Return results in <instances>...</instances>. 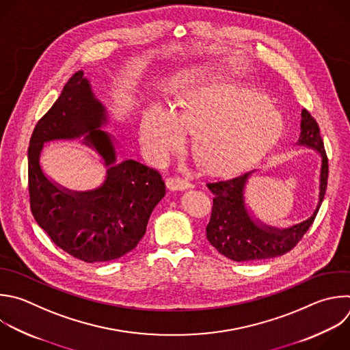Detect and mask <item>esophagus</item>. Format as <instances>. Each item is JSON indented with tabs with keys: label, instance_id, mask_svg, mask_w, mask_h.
<instances>
[{
	"label": "esophagus",
	"instance_id": "obj_1",
	"mask_svg": "<svg viewBox=\"0 0 350 350\" xmlns=\"http://www.w3.org/2000/svg\"><path fill=\"white\" fill-rule=\"evenodd\" d=\"M166 185L169 189L172 191H184L188 188H192V183H189L188 180H184L181 177H170L166 180Z\"/></svg>",
	"mask_w": 350,
	"mask_h": 350
}]
</instances>
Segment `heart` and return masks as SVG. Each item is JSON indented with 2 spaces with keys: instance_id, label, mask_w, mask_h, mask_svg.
<instances>
[{
  "instance_id": "b5f03b06",
  "label": "heart",
  "mask_w": 350,
  "mask_h": 350,
  "mask_svg": "<svg viewBox=\"0 0 350 350\" xmlns=\"http://www.w3.org/2000/svg\"><path fill=\"white\" fill-rule=\"evenodd\" d=\"M283 131L279 108L252 86L214 81L174 96L172 111L151 105L140 126L143 150L162 161L192 133V152L211 174L239 172L276 144Z\"/></svg>"
}]
</instances>
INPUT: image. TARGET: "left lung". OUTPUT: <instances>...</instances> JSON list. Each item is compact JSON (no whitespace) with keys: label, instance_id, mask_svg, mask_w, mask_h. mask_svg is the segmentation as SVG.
Returning <instances> with one entry per match:
<instances>
[{"label":"left lung","instance_id":"left-lung-1","mask_svg":"<svg viewBox=\"0 0 350 350\" xmlns=\"http://www.w3.org/2000/svg\"><path fill=\"white\" fill-rule=\"evenodd\" d=\"M301 116L298 144L314 148L321 155L320 195L316 211L309 219L283 230L257 225L249 215L243 202V188L250 173L207 183L206 185L214 198L210 221L206 226V238L224 257L243 262L283 256L298 245L313 224L327 189L328 159L316 120L305 108Z\"/></svg>","mask_w":350,"mask_h":350}]
</instances>
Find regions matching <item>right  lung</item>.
<instances>
[{
	"mask_svg": "<svg viewBox=\"0 0 350 350\" xmlns=\"http://www.w3.org/2000/svg\"><path fill=\"white\" fill-rule=\"evenodd\" d=\"M103 104L93 96L83 71L75 72L62 94L37 122L29 146L31 213L51 241L83 262H107L132 252L143 239L154 207L166 193L158 170L136 161L115 163ZM86 134L109 167L105 184L72 194L55 186L39 166L43 143Z\"/></svg>",
	"mask_w": 350,
	"mask_h": 350,
	"instance_id": "1",
	"label": "right lung"
}]
</instances>
